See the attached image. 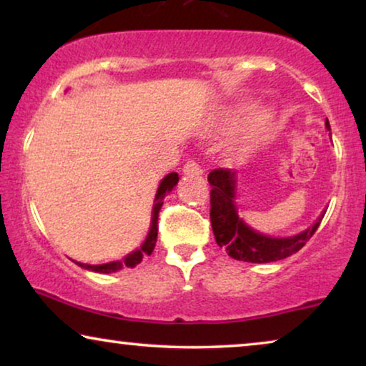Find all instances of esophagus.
Listing matches in <instances>:
<instances>
[{"instance_id": "obj_1", "label": "esophagus", "mask_w": 366, "mask_h": 366, "mask_svg": "<svg viewBox=\"0 0 366 366\" xmlns=\"http://www.w3.org/2000/svg\"><path fill=\"white\" fill-rule=\"evenodd\" d=\"M183 173L184 174H192V177H202L203 174V168L199 167V163L194 162V159H188L183 167Z\"/></svg>"}]
</instances>
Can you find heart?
Instances as JSON below:
<instances>
[{"instance_id": "b5f03b06", "label": "heart", "mask_w": 366, "mask_h": 366, "mask_svg": "<svg viewBox=\"0 0 366 366\" xmlns=\"http://www.w3.org/2000/svg\"><path fill=\"white\" fill-rule=\"evenodd\" d=\"M249 103H239L237 107L232 108L227 114L228 123L238 122L244 113L248 112ZM274 119V114L269 108L263 107L258 108L249 119L244 124L242 134H239L237 142H234V149L237 152H249V149L257 148L259 143L264 142V138L268 137L269 128H272Z\"/></svg>"}]
</instances>
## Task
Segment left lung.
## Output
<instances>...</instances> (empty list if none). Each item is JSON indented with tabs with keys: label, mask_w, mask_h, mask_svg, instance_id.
I'll use <instances>...</instances> for the list:
<instances>
[{
	"label": "left lung",
	"mask_w": 366,
	"mask_h": 366,
	"mask_svg": "<svg viewBox=\"0 0 366 366\" xmlns=\"http://www.w3.org/2000/svg\"><path fill=\"white\" fill-rule=\"evenodd\" d=\"M327 128L330 123L327 119ZM212 184L209 192V219L218 247L227 249L229 257L238 262L272 263L292 257L302 249L313 233L317 232L325 217V212L313 227L288 238H273L254 232L238 217L234 193H237V177L228 168H217L208 174Z\"/></svg>",
	"instance_id": "8db88e82"
}]
</instances>
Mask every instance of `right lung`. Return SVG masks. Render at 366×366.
Returning a JSON list of instances; mask_svg holds the SVG:
<instances>
[{
	"mask_svg": "<svg viewBox=\"0 0 366 366\" xmlns=\"http://www.w3.org/2000/svg\"><path fill=\"white\" fill-rule=\"evenodd\" d=\"M178 173H169L162 179L159 183L157 197H154V204H153V214H152V227H149L148 237L144 239V243L142 244V248H138L137 252L129 253L127 258L122 259V262H112V263H104V264H84V263H78L79 267L84 269H89V272H97V273H113L122 269L123 267L128 268H134L137 264L142 262L143 257H149L153 253L154 244H157V238H158V217H159V209L163 207V199L167 197V193H169L173 189V187H177L178 183Z\"/></svg>",
	"mask_w": 366,
	"mask_h": 366,
	"instance_id": "1",
	"label": "right lung"
}]
</instances>
